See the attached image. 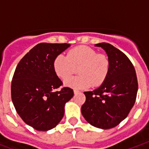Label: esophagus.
<instances>
[{"label":"esophagus","mask_w":149,"mask_h":149,"mask_svg":"<svg viewBox=\"0 0 149 149\" xmlns=\"http://www.w3.org/2000/svg\"><path fill=\"white\" fill-rule=\"evenodd\" d=\"M73 93H74V94H77V93H79V91H77V90H73Z\"/></svg>","instance_id":"esophagus-1"}]
</instances>
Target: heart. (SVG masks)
<instances>
[{"mask_svg": "<svg viewBox=\"0 0 149 149\" xmlns=\"http://www.w3.org/2000/svg\"><path fill=\"white\" fill-rule=\"evenodd\" d=\"M111 67L109 57L98 53L93 48L79 45L68 52L67 56L58 54L54 58L53 69L56 76L65 79L78 69L80 76L66 79L65 85L75 89H86L104 84Z\"/></svg>", "mask_w": 149, "mask_h": 149, "instance_id": "b5f03b06", "label": "heart"}]
</instances>
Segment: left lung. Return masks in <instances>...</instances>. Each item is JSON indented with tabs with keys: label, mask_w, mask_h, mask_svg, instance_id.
Returning <instances> with one entry per match:
<instances>
[{
	"label": "left lung",
	"mask_w": 149,
	"mask_h": 149,
	"mask_svg": "<svg viewBox=\"0 0 149 149\" xmlns=\"http://www.w3.org/2000/svg\"><path fill=\"white\" fill-rule=\"evenodd\" d=\"M95 45L106 51L111 63L110 72L99 88L84 92L86 101L81 112L91 125L110 129L127 118L134 106L138 79L134 65L125 53L109 43Z\"/></svg>",
	"instance_id": "8db88e82"
}]
</instances>
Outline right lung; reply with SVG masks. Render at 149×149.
Segmentation results:
<instances>
[{
    "label": "right lung",
    "instance_id": "obj_1",
    "mask_svg": "<svg viewBox=\"0 0 149 149\" xmlns=\"http://www.w3.org/2000/svg\"><path fill=\"white\" fill-rule=\"evenodd\" d=\"M66 43H39L20 60L11 81V99L15 110L27 125L38 131H48L58 125L64 106L73 91L63 87L54 72L56 56L66 49Z\"/></svg>",
    "mask_w": 149,
    "mask_h": 149
}]
</instances>
